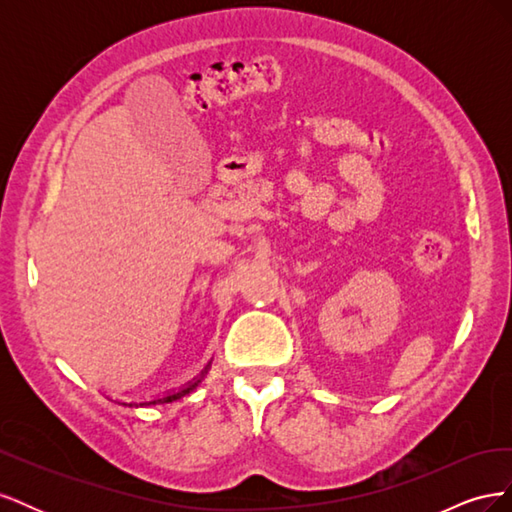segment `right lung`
Here are the masks:
<instances>
[{
    "instance_id": "1",
    "label": "right lung",
    "mask_w": 512,
    "mask_h": 512,
    "mask_svg": "<svg viewBox=\"0 0 512 512\" xmlns=\"http://www.w3.org/2000/svg\"><path fill=\"white\" fill-rule=\"evenodd\" d=\"M198 382H200V380H196V382H192V384L185 386V389H181V391H177V393H170V395H166V397H158V399H151V401H143V404H123V406H156V404H170V401L181 399L183 395L192 393V391L196 389V386H198Z\"/></svg>"
}]
</instances>
